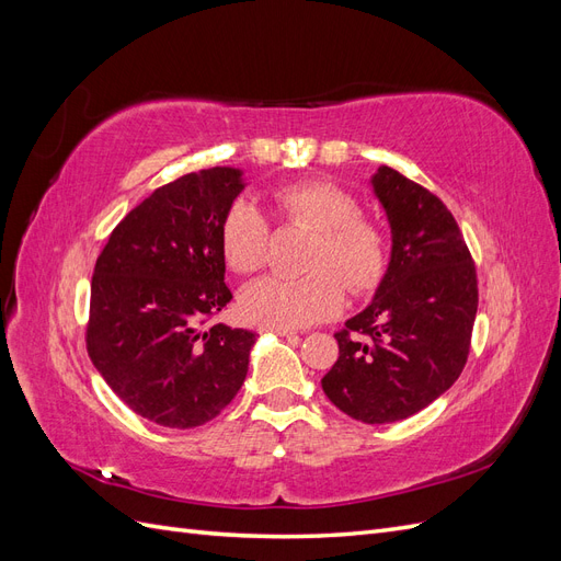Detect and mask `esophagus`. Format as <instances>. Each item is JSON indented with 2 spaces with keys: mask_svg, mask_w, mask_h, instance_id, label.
Returning a JSON list of instances; mask_svg holds the SVG:
<instances>
[{
  "mask_svg": "<svg viewBox=\"0 0 561 561\" xmlns=\"http://www.w3.org/2000/svg\"><path fill=\"white\" fill-rule=\"evenodd\" d=\"M260 332H268V334H278V336H290L295 334L293 328H283V325H262Z\"/></svg>",
  "mask_w": 561,
  "mask_h": 561,
  "instance_id": "34e87169",
  "label": "esophagus"
}]
</instances>
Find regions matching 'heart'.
<instances>
[{"instance_id":"obj_1","label":"heart","mask_w":561,"mask_h":561,"mask_svg":"<svg viewBox=\"0 0 561 561\" xmlns=\"http://www.w3.org/2000/svg\"><path fill=\"white\" fill-rule=\"evenodd\" d=\"M274 208L287 219L313 229L304 266L309 274L266 276L243 293V311L262 325L304 328L325 320L344 301V284L353 293L375 287L386 266V245L375 225L360 217L351 194L330 182H295L274 192ZM219 245L227 264L239 274L264 266L268 222L254 203L233 201L219 227Z\"/></svg>"}]
</instances>
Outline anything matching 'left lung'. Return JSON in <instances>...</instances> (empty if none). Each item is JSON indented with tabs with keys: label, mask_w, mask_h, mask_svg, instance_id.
Returning <instances> with one entry per match:
<instances>
[{
	"label": "left lung",
	"mask_w": 561,
	"mask_h": 561,
	"mask_svg": "<svg viewBox=\"0 0 561 561\" xmlns=\"http://www.w3.org/2000/svg\"><path fill=\"white\" fill-rule=\"evenodd\" d=\"M390 227V260L367 307L336 332L322 390L363 423L421 412L461 375L478 316V274L447 206L388 165L369 178Z\"/></svg>",
	"instance_id": "8db88e82"
}]
</instances>
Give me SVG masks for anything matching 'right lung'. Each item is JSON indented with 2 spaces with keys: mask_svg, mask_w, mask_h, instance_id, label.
Segmentation results:
<instances>
[{
  "mask_svg": "<svg viewBox=\"0 0 561 561\" xmlns=\"http://www.w3.org/2000/svg\"><path fill=\"white\" fill-rule=\"evenodd\" d=\"M243 190V171L231 165L163 184L116 225L95 262L91 363L159 426H203L245 381L257 336L208 325L231 301L219 227Z\"/></svg>",
  "mask_w": 561,
  "mask_h": 561,
  "instance_id": "obj_1",
  "label": "right lung"
}]
</instances>
